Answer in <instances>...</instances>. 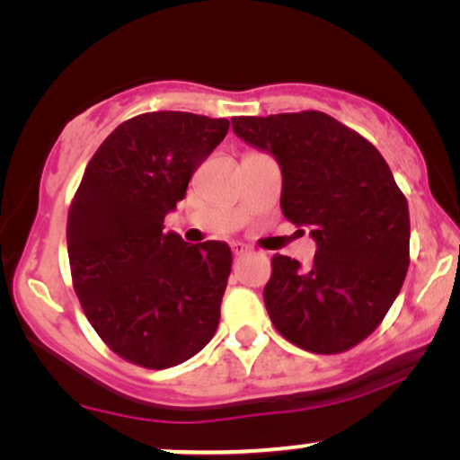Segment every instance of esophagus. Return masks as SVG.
I'll return each instance as SVG.
<instances>
[{
    "label": "esophagus",
    "mask_w": 460,
    "mask_h": 460,
    "mask_svg": "<svg viewBox=\"0 0 460 460\" xmlns=\"http://www.w3.org/2000/svg\"><path fill=\"white\" fill-rule=\"evenodd\" d=\"M230 247H232V253H234V255H247V253H251V247H247V244H244V243H232Z\"/></svg>",
    "instance_id": "esophagus-1"
}]
</instances>
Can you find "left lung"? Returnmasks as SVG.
I'll return each instance as SVG.
<instances>
[{
	"mask_svg": "<svg viewBox=\"0 0 460 460\" xmlns=\"http://www.w3.org/2000/svg\"><path fill=\"white\" fill-rule=\"evenodd\" d=\"M232 129L279 161L282 213L316 241L310 268L272 257L263 301L276 331L314 354L354 348L385 318L411 263L408 203L392 169L318 111L234 117Z\"/></svg>",
	"mask_w": 460,
	"mask_h": 460,
	"instance_id": "1",
	"label": "left lung"
}]
</instances>
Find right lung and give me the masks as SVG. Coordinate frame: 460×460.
<instances>
[{"label": "right lung", "instance_id": "add662e5", "mask_svg": "<svg viewBox=\"0 0 460 460\" xmlns=\"http://www.w3.org/2000/svg\"><path fill=\"white\" fill-rule=\"evenodd\" d=\"M228 128V119L144 112L100 144L75 192V293L100 339L137 367H178L217 331L232 251L222 241L184 243L163 232V219Z\"/></svg>", "mask_w": 460, "mask_h": 460}]
</instances>
